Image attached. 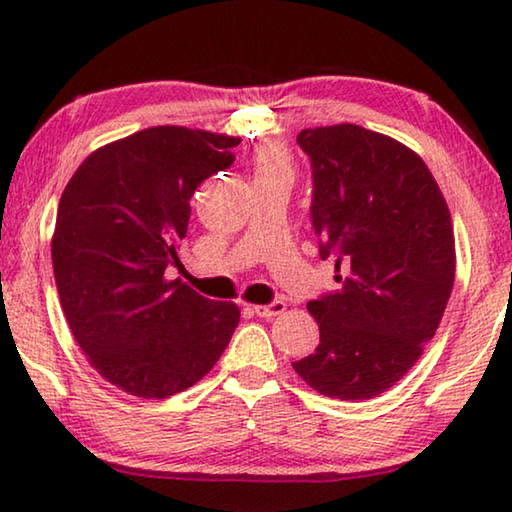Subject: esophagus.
Wrapping results in <instances>:
<instances>
[{
	"instance_id": "1",
	"label": "esophagus",
	"mask_w": 512,
	"mask_h": 512,
	"mask_svg": "<svg viewBox=\"0 0 512 512\" xmlns=\"http://www.w3.org/2000/svg\"><path fill=\"white\" fill-rule=\"evenodd\" d=\"M253 309L259 318H275L287 309V305H284L282 300H275V302H268V305H255Z\"/></svg>"
}]
</instances>
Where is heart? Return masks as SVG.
<instances>
[{
    "label": "heart",
    "instance_id": "b5f03b06",
    "mask_svg": "<svg viewBox=\"0 0 512 512\" xmlns=\"http://www.w3.org/2000/svg\"><path fill=\"white\" fill-rule=\"evenodd\" d=\"M250 167H253L255 183H264V180L275 178L293 180V160L287 146L280 142H266L257 146L253 151V158H250Z\"/></svg>",
    "mask_w": 512,
    "mask_h": 512
}]
</instances>
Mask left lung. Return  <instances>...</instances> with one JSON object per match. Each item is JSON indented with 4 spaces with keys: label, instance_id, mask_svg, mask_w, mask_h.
I'll return each mask as SVG.
<instances>
[{
    "label": "left lung",
    "instance_id": "8db88e82",
    "mask_svg": "<svg viewBox=\"0 0 512 512\" xmlns=\"http://www.w3.org/2000/svg\"><path fill=\"white\" fill-rule=\"evenodd\" d=\"M311 223L339 291L311 300L320 343L293 370L320 395L370 400L400 381L433 339L454 287L445 196L409 146L357 124L305 128Z\"/></svg>",
    "mask_w": 512,
    "mask_h": 512
}]
</instances>
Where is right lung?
Listing matches in <instances>:
<instances>
[{
	"label": "right lung",
	"instance_id": "add662e5",
	"mask_svg": "<svg viewBox=\"0 0 512 512\" xmlns=\"http://www.w3.org/2000/svg\"><path fill=\"white\" fill-rule=\"evenodd\" d=\"M239 137L153 126L101 146L58 203L51 262L60 307L90 366L112 386L164 400L194 386L228 348L235 302L169 280L189 198L235 162Z\"/></svg>",
	"mask_w": 512,
	"mask_h": 512
}]
</instances>
